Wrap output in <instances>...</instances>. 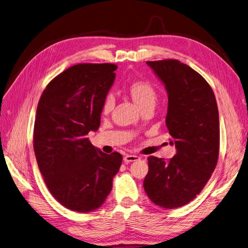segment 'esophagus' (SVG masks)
I'll use <instances>...</instances> for the list:
<instances>
[{
  "label": "esophagus",
  "mask_w": 248,
  "mask_h": 248,
  "mask_svg": "<svg viewBox=\"0 0 248 248\" xmlns=\"http://www.w3.org/2000/svg\"><path fill=\"white\" fill-rule=\"evenodd\" d=\"M139 159H140L139 156H137V155H132V154H126V155H124V160L125 163H130V162L137 161Z\"/></svg>",
  "instance_id": "1"
}]
</instances>
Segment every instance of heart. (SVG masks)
<instances>
[{
  "label": "heart",
  "instance_id": "b5f03b06",
  "mask_svg": "<svg viewBox=\"0 0 248 248\" xmlns=\"http://www.w3.org/2000/svg\"><path fill=\"white\" fill-rule=\"evenodd\" d=\"M130 94L134 102L139 108L144 106H154L157 100V94L154 87L147 81H136L130 87ZM114 107V98L112 96H107L103 103V112L108 113Z\"/></svg>",
  "mask_w": 248,
  "mask_h": 248
}]
</instances>
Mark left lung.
Segmentation results:
<instances>
[{
    "mask_svg": "<svg viewBox=\"0 0 248 248\" xmlns=\"http://www.w3.org/2000/svg\"><path fill=\"white\" fill-rule=\"evenodd\" d=\"M146 63L167 90L166 124L176 154L168 161L149 156L143 185L154 204L172 209L194 199L216 169L218 110L212 88L186 64L175 59Z\"/></svg>",
    "mask_w": 248,
    "mask_h": 248,
    "instance_id": "1",
    "label": "left lung"
}]
</instances>
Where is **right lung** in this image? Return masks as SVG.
I'll return each mask as SVG.
<instances>
[{"label": "right lung", "mask_w": 248, "mask_h": 248, "mask_svg": "<svg viewBox=\"0 0 248 248\" xmlns=\"http://www.w3.org/2000/svg\"><path fill=\"white\" fill-rule=\"evenodd\" d=\"M116 68L109 63L72 66L50 82L36 108V162L51 194L73 212L102 206L122 166L118 152L106 154L87 138L99 129Z\"/></svg>", "instance_id": "1"}]
</instances>
